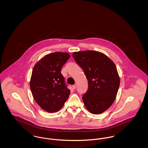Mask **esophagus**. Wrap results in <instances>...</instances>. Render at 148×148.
<instances>
[{
    "instance_id": "esophagus-1",
    "label": "esophagus",
    "mask_w": 148,
    "mask_h": 148,
    "mask_svg": "<svg viewBox=\"0 0 148 148\" xmlns=\"http://www.w3.org/2000/svg\"><path fill=\"white\" fill-rule=\"evenodd\" d=\"M72 87H73V88L74 89H75V88H76V85L74 84L73 85V86H72Z\"/></svg>"
}]
</instances>
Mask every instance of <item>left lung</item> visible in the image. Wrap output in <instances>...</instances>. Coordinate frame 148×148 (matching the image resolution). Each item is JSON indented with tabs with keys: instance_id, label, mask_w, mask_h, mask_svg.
<instances>
[{
	"instance_id": "1",
	"label": "left lung",
	"mask_w": 148,
	"mask_h": 148,
	"mask_svg": "<svg viewBox=\"0 0 148 148\" xmlns=\"http://www.w3.org/2000/svg\"><path fill=\"white\" fill-rule=\"evenodd\" d=\"M72 56L88 82V90L82 97L86 108L93 114L103 113L113 104L119 89L116 65L106 54L97 51L74 52Z\"/></svg>"
}]
</instances>
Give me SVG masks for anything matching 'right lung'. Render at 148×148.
<instances>
[{"label":"right lung","mask_w":148,"mask_h":148,"mask_svg":"<svg viewBox=\"0 0 148 148\" xmlns=\"http://www.w3.org/2000/svg\"><path fill=\"white\" fill-rule=\"evenodd\" d=\"M70 56L65 52L50 53L43 56L33 68L30 89L36 103L47 112L59 111L70 95L61 74L62 66Z\"/></svg>","instance_id":"add662e5"}]
</instances>
